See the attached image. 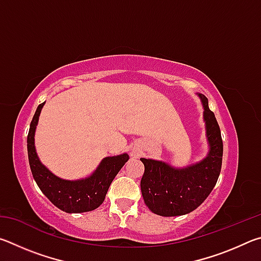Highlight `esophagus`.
Masks as SVG:
<instances>
[{"label": "esophagus", "mask_w": 261, "mask_h": 261, "mask_svg": "<svg viewBox=\"0 0 261 261\" xmlns=\"http://www.w3.org/2000/svg\"><path fill=\"white\" fill-rule=\"evenodd\" d=\"M131 154H132V155H136V154H137V151H132V152H131Z\"/></svg>", "instance_id": "obj_1"}]
</instances>
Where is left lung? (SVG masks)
Instances as JSON below:
<instances>
[{
  "instance_id": "left-lung-1",
  "label": "left lung",
  "mask_w": 261,
  "mask_h": 261,
  "mask_svg": "<svg viewBox=\"0 0 261 261\" xmlns=\"http://www.w3.org/2000/svg\"><path fill=\"white\" fill-rule=\"evenodd\" d=\"M204 113L208 153L199 162L176 168L169 163L141 158L145 171L140 182L141 194L154 214L178 216L199 207L218 182L222 165L223 144L215 115L208 108V100L198 93Z\"/></svg>"
}]
</instances>
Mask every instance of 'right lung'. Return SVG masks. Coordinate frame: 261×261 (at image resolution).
<instances>
[{"label": "right lung", "mask_w": 261, "mask_h": 261, "mask_svg": "<svg viewBox=\"0 0 261 261\" xmlns=\"http://www.w3.org/2000/svg\"><path fill=\"white\" fill-rule=\"evenodd\" d=\"M45 102L39 105L31 122L28 136L29 162L33 178L42 193L57 208L67 213L90 212L102 204L115 176L129 160V154L103 158L90 176L81 179H63L53 174L38 156L34 136L41 109Z\"/></svg>", "instance_id": "obj_1"}]
</instances>
